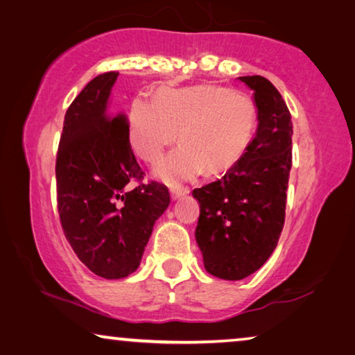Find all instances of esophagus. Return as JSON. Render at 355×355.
Masks as SVG:
<instances>
[{"mask_svg": "<svg viewBox=\"0 0 355 355\" xmlns=\"http://www.w3.org/2000/svg\"><path fill=\"white\" fill-rule=\"evenodd\" d=\"M189 193V188L187 187H171V196L172 199H178L182 196H187Z\"/></svg>", "mask_w": 355, "mask_h": 355, "instance_id": "1", "label": "esophagus"}]
</instances>
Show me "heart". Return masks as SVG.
Wrapping results in <instances>:
<instances>
[{"instance_id": "b5f03b06", "label": "heart", "mask_w": 355, "mask_h": 355, "mask_svg": "<svg viewBox=\"0 0 355 355\" xmlns=\"http://www.w3.org/2000/svg\"><path fill=\"white\" fill-rule=\"evenodd\" d=\"M259 125L251 94L219 85L164 87L156 98L139 96L129 110L128 140L140 159L156 164V177L168 184L232 168L245 156Z\"/></svg>"}]
</instances>
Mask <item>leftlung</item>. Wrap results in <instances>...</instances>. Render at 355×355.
Segmentation results:
<instances>
[{"label": "left lung", "mask_w": 355, "mask_h": 355, "mask_svg": "<svg viewBox=\"0 0 355 355\" xmlns=\"http://www.w3.org/2000/svg\"><path fill=\"white\" fill-rule=\"evenodd\" d=\"M240 80L254 89L256 136L239 164L193 191L200 205L196 240L205 270L230 281L254 273L277 248L292 166V121L284 99L266 77Z\"/></svg>", "instance_id": "8db88e82"}]
</instances>
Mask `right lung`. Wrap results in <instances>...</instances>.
I'll list each match as a JSON object with an SVG mask.
<instances>
[{"label": "right lung", "mask_w": 355, "mask_h": 355, "mask_svg": "<svg viewBox=\"0 0 355 355\" xmlns=\"http://www.w3.org/2000/svg\"><path fill=\"white\" fill-rule=\"evenodd\" d=\"M116 76L110 71L94 77L67 107L55 164L64 237L105 279L136 272L155 221L171 202L164 184L142 182L145 172L128 140V116L110 112Z\"/></svg>", "instance_id": "right-lung-1"}]
</instances>
